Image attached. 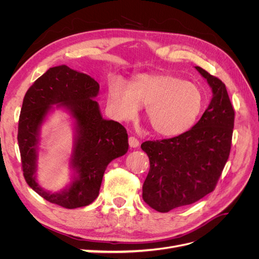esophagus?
I'll return each mask as SVG.
<instances>
[{"mask_svg": "<svg viewBox=\"0 0 259 259\" xmlns=\"http://www.w3.org/2000/svg\"><path fill=\"white\" fill-rule=\"evenodd\" d=\"M128 145L131 148H137L139 146V142L135 137H130L128 138Z\"/></svg>", "mask_w": 259, "mask_h": 259, "instance_id": "esophagus-1", "label": "esophagus"}]
</instances>
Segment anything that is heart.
Masks as SVG:
<instances>
[{
    "label": "heart",
    "mask_w": 259,
    "mask_h": 259,
    "mask_svg": "<svg viewBox=\"0 0 259 259\" xmlns=\"http://www.w3.org/2000/svg\"><path fill=\"white\" fill-rule=\"evenodd\" d=\"M108 104L119 121L135 117L140 106L156 134L164 137L182 135L199 117L204 95L197 84L168 73L136 75L128 86L122 80L109 85Z\"/></svg>",
    "instance_id": "1"
}]
</instances>
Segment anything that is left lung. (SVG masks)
Here are the masks:
<instances>
[{"mask_svg":"<svg viewBox=\"0 0 259 259\" xmlns=\"http://www.w3.org/2000/svg\"><path fill=\"white\" fill-rule=\"evenodd\" d=\"M194 68L213 93L199 122L179 136L142 144L150 161L143 199L160 213L192 204L210 193L229 158L234 110L226 85L204 69Z\"/></svg>","mask_w":259,"mask_h":259,"instance_id":"8db88e82","label":"left lung"}]
</instances>
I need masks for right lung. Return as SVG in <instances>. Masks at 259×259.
Returning a JSON list of instances; mask_svg holds the SVG:
<instances>
[{
  "mask_svg": "<svg viewBox=\"0 0 259 259\" xmlns=\"http://www.w3.org/2000/svg\"><path fill=\"white\" fill-rule=\"evenodd\" d=\"M98 93L99 84L92 76L61 65L38 77L23 98L17 137L23 176L37 194L65 208L91 204L98 197L108 164L128 150L126 130L101 115L95 100ZM58 108L73 121V176L64 190L52 193L37 183V160L42 124Z\"/></svg>",
  "mask_w": 259,
  "mask_h": 259,
  "instance_id": "add662e5",
  "label": "right lung"
}]
</instances>
